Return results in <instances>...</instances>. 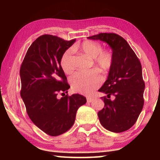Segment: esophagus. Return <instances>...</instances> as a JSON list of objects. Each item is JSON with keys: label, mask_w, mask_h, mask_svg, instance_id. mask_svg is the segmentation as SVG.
I'll return each mask as SVG.
<instances>
[{"label": "esophagus", "mask_w": 160, "mask_h": 160, "mask_svg": "<svg viewBox=\"0 0 160 160\" xmlns=\"http://www.w3.org/2000/svg\"><path fill=\"white\" fill-rule=\"evenodd\" d=\"M92 100H93V97H87V102H91Z\"/></svg>", "instance_id": "esophagus-1"}]
</instances>
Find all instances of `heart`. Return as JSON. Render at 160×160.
Instances as JSON below:
<instances>
[{
    "mask_svg": "<svg viewBox=\"0 0 160 160\" xmlns=\"http://www.w3.org/2000/svg\"><path fill=\"white\" fill-rule=\"evenodd\" d=\"M73 51L80 50L81 52L94 58V65L103 73H107L112 68L113 63V55L109 50H102V46L99 42L94 41L83 42L80 46L72 48ZM72 49L66 51L61 59V65L64 72L70 74L73 71V63ZM102 82V78L95 70L85 71L80 70L72 75L70 82L75 91L82 94H90L99 88Z\"/></svg>",
    "mask_w": 160,
    "mask_h": 160,
    "instance_id": "1",
    "label": "heart"
}]
</instances>
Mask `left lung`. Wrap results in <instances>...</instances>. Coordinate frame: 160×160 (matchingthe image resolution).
<instances>
[{
    "mask_svg": "<svg viewBox=\"0 0 160 160\" xmlns=\"http://www.w3.org/2000/svg\"><path fill=\"white\" fill-rule=\"evenodd\" d=\"M88 38L107 43L113 55L107 80L98 90L107 94L101 97L104 107L98 112L100 123L109 131H126L136 122L144 105L141 63L128 42L118 34L100 33ZM111 96L115 99L111 100Z\"/></svg>",
    "mask_w": 160,
    "mask_h": 160,
    "instance_id": "1",
    "label": "left lung"
}]
</instances>
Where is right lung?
<instances>
[{
	"instance_id": "right-lung-1",
	"label": "right lung",
	"mask_w": 160,
	"mask_h": 160,
	"mask_svg": "<svg viewBox=\"0 0 160 160\" xmlns=\"http://www.w3.org/2000/svg\"><path fill=\"white\" fill-rule=\"evenodd\" d=\"M75 42L50 34L40 36L28 48L20 67V95L27 113L38 128L51 136L68 131L78 108L87 102L79 94L61 99L57 96L70 88L61 59Z\"/></svg>"
}]
</instances>
